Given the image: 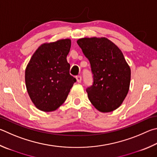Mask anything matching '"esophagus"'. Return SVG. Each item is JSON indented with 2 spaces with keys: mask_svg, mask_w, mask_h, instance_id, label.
<instances>
[{
  "mask_svg": "<svg viewBox=\"0 0 157 157\" xmlns=\"http://www.w3.org/2000/svg\"><path fill=\"white\" fill-rule=\"evenodd\" d=\"M76 79H77V82H78V83H80V82H82V77L80 75L76 76Z\"/></svg>",
  "mask_w": 157,
  "mask_h": 157,
  "instance_id": "obj_1",
  "label": "esophagus"
}]
</instances>
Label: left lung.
I'll use <instances>...</instances> for the list:
<instances>
[{
  "mask_svg": "<svg viewBox=\"0 0 157 157\" xmlns=\"http://www.w3.org/2000/svg\"><path fill=\"white\" fill-rule=\"evenodd\" d=\"M77 43L90 62L93 77L86 88L97 109L111 112L121 106L129 90L130 68L117 46L106 38H84Z\"/></svg>",
  "mask_w": 157,
  "mask_h": 157,
  "instance_id": "8db88e82",
  "label": "left lung"
}]
</instances>
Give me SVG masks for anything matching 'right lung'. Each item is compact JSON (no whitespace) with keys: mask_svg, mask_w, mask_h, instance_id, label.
Returning <instances> with one entry per match:
<instances>
[{"mask_svg":"<svg viewBox=\"0 0 157 157\" xmlns=\"http://www.w3.org/2000/svg\"><path fill=\"white\" fill-rule=\"evenodd\" d=\"M70 39L40 45L25 70L28 94L37 108L44 112L56 110L67 98L76 79L70 75L67 60Z\"/></svg>","mask_w":157,"mask_h":157,"instance_id":"obj_1","label":"right lung"}]
</instances>
